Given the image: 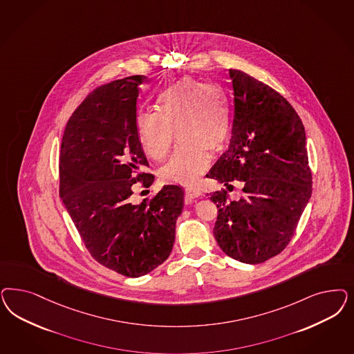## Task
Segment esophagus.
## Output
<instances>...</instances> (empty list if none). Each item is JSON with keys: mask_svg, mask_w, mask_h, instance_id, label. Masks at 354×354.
<instances>
[{"mask_svg": "<svg viewBox=\"0 0 354 354\" xmlns=\"http://www.w3.org/2000/svg\"><path fill=\"white\" fill-rule=\"evenodd\" d=\"M185 194H186V199L187 201H193L195 198L201 196V192L198 189H195V187H186L185 189Z\"/></svg>", "mask_w": 354, "mask_h": 354, "instance_id": "1", "label": "esophagus"}]
</instances>
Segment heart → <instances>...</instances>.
I'll use <instances>...</instances> for the list:
<instances>
[{"instance_id": "heart-1", "label": "heart", "mask_w": 354, "mask_h": 354, "mask_svg": "<svg viewBox=\"0 0 354 354\" xmlns=\"http://www.w3.org/2000/svg\"><path fill=\"white\" fill-rule=\"evenodd\" d=\"M138 140L149 159H164L177 134L180 146L160 169L164 183H194L209 165L208 151L223 149L230 134V108L225 92L215 84L185 77L158 96V112L140 111Z\"/></svg>"}]
</instances>
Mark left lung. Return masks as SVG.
Returning <instances> with one entry per match:
<instances>
[{
  "label": "left lung",
  "mask_w": 354,
  "mask_h": 354,
  "mask_svg": "<svg viewBox=\"0 0 354 354\" xmlns=\"http://www.w3.org/2000/svg\"><path fill=\"white\" fill-rule=\"evenodd\" d=\"M229 78L232 138L207 177L224 185L242 181L245 195H211L218 209L214 234L228 257L257 264L286 249L311 196L306 134L279 92L241 70L229 68Z\"/></svg>",
  "instance_id": "obj_1"
}]
</instances>
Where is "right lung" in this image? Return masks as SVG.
<instances>
[{
	"label": "right lung",
	"mask_w": 354,
	"mask_h": 354,
	"mask_svg": "<svg viewBox=\"0 0 354 354\" xmlns=\"http://www.w3.org/2000/svg\"><path fill=\"white\" fill-rule=\"evenodd\" d=\"M145 75L92 91L68 118L59 152V196L95 261L127 277L149 274L171 254L183 190L165 185L133 202L134 185L149 187V161L138 140L139 86Z\"/></svg>",
	"instance_id": "add662e5"
}]
</instances>
